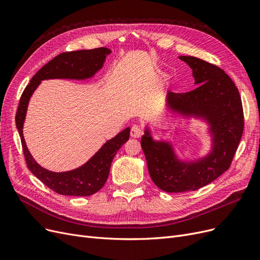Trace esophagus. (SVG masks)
Here are the masks:
<instances>
[{"mask_svg":"<svg viewBox=\"0 0 260 260\" xmlns=\"http://www.w3.org/2000/svg\"><path fill=\"white\" fill-rule=\"evenodd\" d=\"M143 135V130L139 125H132L131 131H130V136L132 138H141V136Z\"/></svg>","mask_w":260,"mask_h":260,"instance_id":"34e87169","label":"esophagus"}]
</instances>
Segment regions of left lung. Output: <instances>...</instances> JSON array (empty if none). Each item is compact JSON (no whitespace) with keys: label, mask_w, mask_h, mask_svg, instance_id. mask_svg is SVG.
Segmentation results:
<instances>
[{"label":"left lung","mask_w":260,"mask_h":260,"mask_svg":"<svg viewBox=\"0 0 260 260\" xmlns=\"http://www.w3.org/2000/svg\"><path fill=\"white\" fill-rule=\"evenodd\" d=\"M191 67L198 88L185 93H167L172 113L206 121L211 137L210 152L200 159L185 161L166 141H155L146 127L141 139L149 176L168 193L195 191L229 169L244 129L240 93L221 68L194 56H179Z\"/></svg>","instance_id":"1"}]
</instances>
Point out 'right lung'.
I'll use <instances>...</instances> for the list:
<instances>
[{
  "label": "right lung",
  "instance_id": "obj_1",
  "mask_svg": "<svg viewBox=\"0 0 260 260\" xmlns=\"http://www.w3.org/2000/svg\"><path fill=\"white\" fill-rule=\"evenodd\" d=\"M111 52L112 51L107 48H99L61 53L39 70L21 94L15 119H16V127L21 140L27 167L41 182L58 194L89 196L100 191L108 178L112 161L118 149L129 140L130 128H125L116 137L108 140L88 161L79 168L65 172L50 171L41 167L35 160L26 145L25 139H23L22 128L30 98L42 80L89 79L103 67L106 56L111 54Z\"/></svg>",
  "mask_w": 260,
  "mask_h": 260
}]
</instances>
